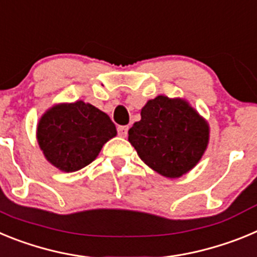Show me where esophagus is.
<instances>
[{
    "instance_id": "34e87169",
    "label": "esophagus",
    "mask_w": 257,
    "mask_h": 257,
    "mask_svg": "<svg viewBox=\"0 0 257 257\" xmlns=\"http://www.w3.org/2000/svg\"><path fill=\"white\" fill-rule=\"evenodd\" d=\"M127 130H128V127H127V126H118L117 127L118 135L122 136V138H124V136L127 135Z\"/></svg>"
}]
</instances>
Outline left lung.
Listing matches in <instances>:
<instances>
[{
    "label": "left lung",
    "mask_w": 257,
    "mask_h": 257,
    "mask_svg": "<svg viewBox=\"0 0 257 257\" xmlns=\"http://www.w3.org/2000/svg\"><path fill=\"white\" fill-rule=\"evenodd\" d=\"M128 142L151 169L179 178L205 153L208 124L187 101L160 95L142 109V119L128 130Z\"/></svg>",
    "instance_id": "1"
}]
</instances>
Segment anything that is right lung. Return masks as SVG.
<instances>
[{"mask_svg":"<svg viewBox=\"0 0 257 257\" xmlns=\"http://www.w3.org/2000/svg\"><path fill=\"white\" fill-rule=\"evenodd\" d=\"M117 135L114 123L91 104L76 101L47 110L37 127V139L47 161L65 172L90 165L101 147Z\"/></svg>","mask_w":257,"mask_h":257,"instance_id":"1","label":"right lung"}]
</instances>
